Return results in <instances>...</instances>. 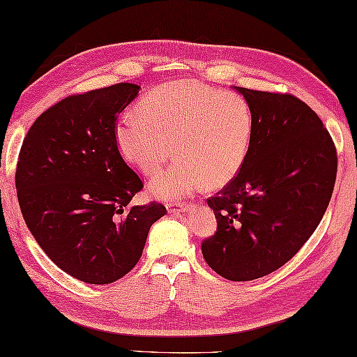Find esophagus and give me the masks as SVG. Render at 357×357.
I'll use <instances>...</instances> for the list:
<instances>
[{
  "label": "esophagus",
  "instance_id": "34e87169",
  "mask_svg": "<svg viewBox=\"0 0 357 357\" xmlns=\"http://www.w3.org/2000/svg\"><path fill=\"white\" fill-rule=\"evenodd\" d=\"M167 211H169V213L184 212L187 211V204H184V202H170V204H167Z\"/></svg>",
  "mask_w": 357,
  "mask_h": 357
}]
</instances>
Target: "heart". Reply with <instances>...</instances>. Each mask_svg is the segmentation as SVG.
<instances>
[{
	"label": "heart",
	"mask_w": 357,
	"mask_h": 357,
	"mask_svg": "<svg viewBox=\"0 0 357 357\" xmlns=\"http://www.w3.org/2000/svg\"><path fill=\"white\" fill-rule=\"evenodd\" d=\"M252 113L232 91L174 80L153 89L141 111H127L116 123L117 149L144 174H155L174 151L176 162L151 181L158 198L179 199L206 184L229 183L246 159Z\"/></svg>",
	"instance_id": "obj_1"
}]
</instances>
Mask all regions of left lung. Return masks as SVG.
Listing matches in <instances>:
<instances>
[{"label":"left lung","mask_w":357,"mask_h":357,"mask_svg":"<svg viewBox=\"0 0 357 357\" xmlns=\"http://www.w3.org/2000/svg\"><path fill=\"white\" fill-rule=\"evenodd\" d=\"M235 89L252 113L249 150L240 172L207 199L218 227L201 250L216 274L248 282L282 268L317 229L337 153L319 116L296 96Z\"/></svg>","instance_id":"left-lung-1"}]
</instances>
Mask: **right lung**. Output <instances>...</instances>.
Returning a JSON list of instances; mask_svg holds the SVG:
<instances>
[{
  "label": "right lung",
  "mask_w": 357,
  "mask_h": 357,
  "mask_svg": "<svg viewBox=\"0 0 357 357\" xmlns=\"http://www.w3.org/2000/svg\"><path fill=\"white\" fill-rule=\"evenodd\" d=\"M135 83L74 94L40 114L21 145L15 185L21 213L46 255L74 278L108 284L136 266L159 202L130 206L142 181L116 144L117 116Z\"/></svg>",
  "instance_id": "right-lung-1"
}]
</instances>
